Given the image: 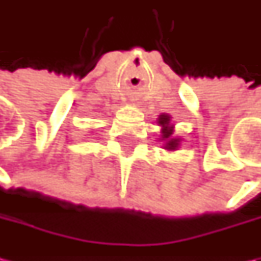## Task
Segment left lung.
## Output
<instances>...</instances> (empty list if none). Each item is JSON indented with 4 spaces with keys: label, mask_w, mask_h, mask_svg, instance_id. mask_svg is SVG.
Wrapping results in <instances>:
<instances>
[{
    "label": "left lung",
    "mask_w": 261,
    "mask_h": 261,
    "mask_svg": "<svg viewBox=\"0 0 261 261\" xmlns=\"http://www.w3.org/2000/svg\"><path fill=\"white\" fill-rule=\"evenodd\" d=\"M168 123H170V117H168V116L163 115L160 117V125L164 127V129H163V138H164V139H170L171 132H173V130L168 127ZM177 145H178V141H177V139H170L166 144V148L167 149H175Z\"/></svg>",
    "instance_id": "obj_1"
}]
</instances>
